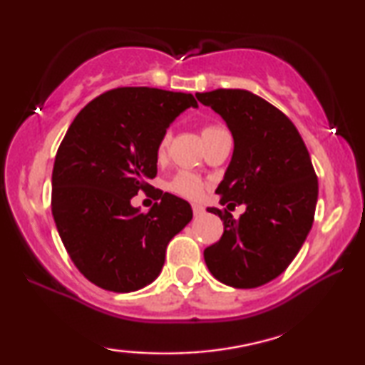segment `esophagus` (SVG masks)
I'll return each mask as SVG.
<instances>
[{
	"label": "esophagus",
	"instance_id": "1",
	"mask_svg": "<svg viewBox=\"0 0 365 365\" xmlns=\"http://www.w3.org/2000/svg\"><path fill=\"white\" fill-rule=\"evenodd\" d=\"M192 212H194V216H202L204 207L201 206V204H192Z\"/></svg>",
	"mask_w": 365,
	"mask_h": 365
}]
</instances>
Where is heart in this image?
Instances as JSON below:
<instances>
[{
	"mask_svg": "<svg viewBox=\"0 0 365 365\" xmlns=\"http://www.w3.org/2000/svg\"><path fill=\"white\" fill-rule=\"evenodd\" d=\"M216 131H219L217 128H206L202 131V136H207V134L216 133ZM169 141H171V133L168 131L163 134L161 139H159V144H158V156L159 158L166 156ZM169 189H171L173 192L179 194V196H184L189 199H197V197H201V194H202V181L199 178L194 176V174L181 173V174H178V176L174 178L171 182H169Z\"/></svg>",
	"mask_w": 365,
	"mask_h": 365,
	"instance_id": "heart-1",
	"label": "heart"
}]
</instances>
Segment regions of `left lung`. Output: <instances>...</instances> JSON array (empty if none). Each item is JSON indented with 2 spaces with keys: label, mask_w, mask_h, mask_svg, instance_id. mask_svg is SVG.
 Here are the masks:
<instances>
[{
  "label": "left lung",
  "mask_w": 365,
  "mask_h": 365,
  "mask_svg": "<svg viewBox=\"0 0 365 365\" xmlns=\"http://www.w3.org/2000/svg\"><path fill=\"white\" fill-rule=\"evenodd\" d=\"M197 101L224 119L234 139L231 163L216 192L221 204H244L239 221L221 217L222 237L204 251L219 282L252 289L286 271L314 222L317 176L301 134L286 114L246 89L197 93Z\"/></svg>",
  "instance_id": "left-lung-1"
}]
</instances>
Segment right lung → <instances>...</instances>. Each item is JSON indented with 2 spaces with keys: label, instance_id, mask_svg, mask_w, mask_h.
Wrapping results in <instances>:
<instances>
[{
  "label": "right lung",
  "instance_id": "1",
  "mask_svg": "<svg viewBox=\"0 0 365 365\" xmlns=\"http://www.w3.org/2000/svg\"><path fill=\"white\" fill-rule=\"evenodd\" d=\"M197 108L189 93L118 88L86 104L53 168L51 209L59 237L88 281L133 292L163 271L166 247L192 219L191 204L163 191L148 212L134 207L158 174V144L174 119Z\"/></svg>",
  "mask_w": 365,
  "mask_h": 365
}]
</instances>
